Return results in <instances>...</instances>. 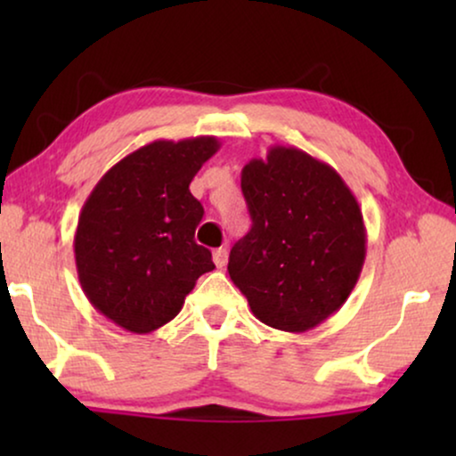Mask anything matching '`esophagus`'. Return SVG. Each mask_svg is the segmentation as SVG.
Returning <instances> with one entry per match:
<instances>
[{
	"mask_svg": "<svg viewBox=\"0 0 456 456\" xmlns=\"http://www.w3.org/2000/svg\"><path fill=\"white\" fill-rule=\"evenodd\" d=\"M226 261H228V251L226 248H216L214 251V264L217 265V267H224L226 265Z\"/></svg>",
	"mask_w": 456,
	"mask_h": 456,
	"instance_id": "esophagus-1",
	"label": "esophagus"
}]
</instances>
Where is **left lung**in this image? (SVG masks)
<instances>
[{
  "instance_id": "left-lung-1",
  "label": "left lung",
  "mask_w": 456,
  "mask_h": 456,
  "mask_svg": "<svg viewBox=\"0 0 456 456\" xmlns=\"http://www.w3.org/2000/svg\"><path fill=\"white\" fill-rule=\"evenodd\" d=\"M253 226L230 251L228 273L253 315L307 332L336 314L365 261L359 203L332 166L273 145L240 172Z\"/></svg>"
}]
</instances>
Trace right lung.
<instances>
[{
	"label": "right lung",
	"instance_id": "obj_1",
	"mask_svg": "<svg viewBox=\"0 0 456 456\" xmlns=\"http://www.w3.org/2000/svg\"><path fill=\"white\" fill-rule=\"evenodd\" d=\"M220 149L216 136L153 141L111 166L78 216L83 292L116 326L149 334L174 320L211 251L195 242L203 205L189 184Z\"/></svg>",
	"mask_w": 456,
	"mask_h": 456
}]
</instances>
